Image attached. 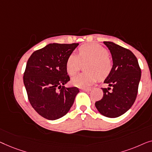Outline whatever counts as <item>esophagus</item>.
<instances>
[{
	"mask_svg": "<svg viewBox=\"0 0 152 152\" xmlns=\"http://www.w3.org/2000/svg\"><path fill=\"white\" fill-rule=\"evenodd\" d=\"M81 90L85 91H91V89H89V88H82V89H81Z\"/></svg>",
	"mask_w": 152,
	"mask_h": 152,
	"instance_id": "obj_1",
	"label": "esophagus"
}]
</instances>
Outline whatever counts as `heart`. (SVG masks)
<instances>
[{"label": "heart", "instance_id": "1", "mask_svg": "<svg viewBox=\"0 0 152 152\" xmlns=\"http://www.w3.org/2000/svg\"><path fill=\"white\" fill-rule=\"evenodd\" d=\"M85 65V73L74 77L72 83L80 88H86L98 80L107 78L112 70L113 64L105 48L96 43L83 45L78 49V54H72L66 61V70L70 76L80 71L82 64Z\"/></svg>", "mask_w": 152, "mask_h": 152}]
</instances>
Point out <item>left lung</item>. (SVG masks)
Returning <instances> with one entry per match:
<instances>
[{
	"mask_svg": "<svg viewBox=\"0 0 152 152\" xmlns=\"http://www.w3.org/2000/svg\"><path fill=\"white\" fill-rule=\"evenodd\" d=\"M103 42L112 54L113 67L104 81L110 87L102 88L103 96L96 102L95 105L103 116L116 118L125 114L135 102L141 70L137 58L131 51L112 42Z\"/></svg>",
	"mask_w": 152,
	"mask_h": 152,
	"instance_id": "left-lung-1",
	"label": "left lung"
}]
</instances>
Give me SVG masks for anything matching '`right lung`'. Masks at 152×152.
I'll return each instance as SVG.
<instances>
[{
    "label": "right lung",
    "mask_w": 152,
    "mask_h": 152,
    "mask_svg": "<svg viewBox=\"0 0 152 152\" xmlns=\"http://www.w3.org/2000/svg\"><path fill=\"white\" fill-rule=\"evenodd\" d=\"M78 43H51L34 52L27 61L23 82L31 105L43 118L54 121L67 114L78 88L65 87L70 80L66 61Z\"/></svg>",
    "instance_id": "1"
}]
</instances>
